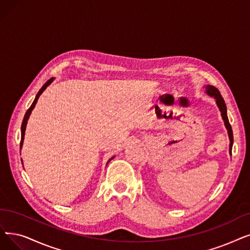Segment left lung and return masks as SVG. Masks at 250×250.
I'll list each match as a JSON object with an SVG mask.
<instances>
[{
	"label": "left lung",
	"instance_id": "left-lung-1",
	"mask_svg": "<svg viewBox=\"0 0 250 250\" xmlns=\"http://www.w3.org/2000/svg\"><path fill=\"white\" fill-rule=\"evenodd\" d=\"M205 93L209 95L210 97H213L215 99L216 105H218L219 109L222 113V117L223 121L225 123V126L228 129V135H229V139H230V154L232 155V146H233V131H232V126L229 123V119H228V115H227V106L226 103L223 99V97L220 93V91L215 88L213 85H206L205 86Z\"/></svg>",
	"mask_w": 250,
	"mask_h": 250
}]
</instances>
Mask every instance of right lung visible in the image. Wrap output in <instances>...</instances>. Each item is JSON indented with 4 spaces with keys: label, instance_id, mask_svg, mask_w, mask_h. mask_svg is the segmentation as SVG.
I'll list each match as a JSON object with an SVG mask.
<instances>
[{
    "label": "right lung",
    "instance_id": "1",
    "mask_svg": "<svg viewBox=\"0 0 250 250\" xmlns=\"http://www.w3.org/2000/svg\"><path fill=\"white\" fill-rule=\"evenodd\" d=\"M54 81V78H52V79H50L44 85L42 86V89L39 91V93L37 94V96H36V99H35V101L32 102V104H31V106L28 108V110L26 111V113H25V115H24V118H23V122H22V125H21V141H20V148L22 147V144H23V140H24V134H25V128H26V124H27V121H28V118H29V115H30V113H31V111H32V109H34L35 108V106H36V104H37V102H38V99H39V97L41 96V94L44 92L45 90H46V88L47 86L52 83ZM114 157V156H113ZM112 157V158H113ZM112 158H110L109 159V161L112 159ZM108 161V162H109ZM107 162V164H108Z\"/></svg>",
    "mask_w": 250,
    "mask_h": 250
}]
</instances>
